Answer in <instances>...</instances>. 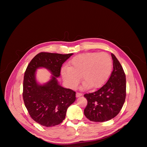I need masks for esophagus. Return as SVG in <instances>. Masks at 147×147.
<instances>
[{
  "instance_id": "34e87169",
  "label": "esophagus",
  "mask_w": 147,
  "mask_h": 147,
  "mask_svg": "<svg viewBox=\"0 0 147 147\" xmlns=\"http://www.w3.org/2000/svg\"><path fill=\"white\" fill-rule=\"evenodd\" d=\"M82 96V93H81V92H77L76 93V97H80V96Z\"/></svg>"
}]
</instances>
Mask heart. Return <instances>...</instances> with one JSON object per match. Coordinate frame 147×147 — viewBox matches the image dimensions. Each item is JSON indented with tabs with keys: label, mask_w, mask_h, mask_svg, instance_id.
Masks as SVG:
<instances>
[{
	"label": "heart",
	"mask_w": 147,
	"mask_h": 147,
	"mask_svg": "<svg viewBox=\"0 0 147 147\" xmlns=\"http://www.w3.org/2000/svg\"><path fill=\"white\" fill-rule=\"evenodd\" d=\"M112 70V60L106 53H85L73 57L69 66L62 69L61 74L67 84L72 88L80 81L83 87L98 88L107 82Z\"/></svg>",
	"instance_id": "heart-1"
}]
</instances>
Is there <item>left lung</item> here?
<instances>
[{
  "mask_svg": "<svg viewBox=\"0 0 147 147\" xmlns=\"http://www.w3.org/2000/svg\"><path fill=\"white\" fill-rule=\"evenodd\" d=\"M112 57L113 70L107 82L97 91L84 95L88 102L84 114L92 121L104 122L113 118L119 113L125 101V73L113 53Z\"/></svg>",
  "mask_w": 147,
  "mask_h": 147,
  "instance_id": "left-lung-1",
  "label": "left lung"
}]
</instances>
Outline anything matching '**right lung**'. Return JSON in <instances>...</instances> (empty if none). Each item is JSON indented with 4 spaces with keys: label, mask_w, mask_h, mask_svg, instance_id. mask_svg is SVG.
Returning <instances> with one entry per match:
<instances>
[{
    "label": "right lung",
    "mask_w": 147,
    "mask_h": 147,
    "mask_svg": "<svg viewBox=\"0 0 147 147\" xmlns=\"http://www.w3.org/2000/svg\"><path fill=\"white\" fill-rule=\"evenodd\" d=\"M73 55L41 52L30 61L25 71L23 98L30 117L35 122L46 127L59 124L65 119L67 110L75 100V92L59 85L62 65ZM50 69L53 76L45 86H39L34 78L38 67Z\"/></svg>",
    "instance_id": "add662e5"
}]
</instances>
